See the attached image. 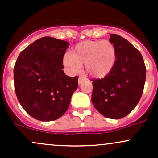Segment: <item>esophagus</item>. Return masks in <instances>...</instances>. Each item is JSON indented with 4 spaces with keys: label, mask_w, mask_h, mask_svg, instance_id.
Listing matches in <instances>:
<instances>
[{
    "label": "esophagus",
    "mask_w": 158,
    "mask_h": 158,
    "mask_svg": "<svg viewBox=\"0 0 158 158\" xmlns=\"http://www.w3.org/2000/svg\"><path fill=\"white\" fill-rule=\"evenodd\" d=\"M84 81H85V79H84V78L82 77H79V79H78V82H79V85H80L81 82H83Z\"/></svg>",
    "instance_id": "34e87169"
}]
</instances>
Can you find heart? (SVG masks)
<instances>
[{
	"mask_svg": "<svg viewBox=\"0 0 158 158\" xmlns=\"http://www.w3.org/2000/svg\"><path fill=\"white\" fill-rule=\"evenodd\" d=\"M117 61V49L108 40L84 41L74 47L71 53L63 56V64L72 73L79 71L85 64L90 77L100 79L112 71Z\"/></svg>",
	"mask_w": 158,
	"mask_h": 158,
	"instance_id": "heart-1",
	"label": "heart"
}]
</instances>
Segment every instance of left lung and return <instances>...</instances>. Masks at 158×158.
<instances>
[{"instance_id":"8db88e82","label":"left lung","mask_w":158,"mask_h":158,"mask_svg":"<svg viewBox=\"0 0 158 158\" xmlns=\"http://www.w3.org/2000/svg\"><path fill=\"white\" fill-rule=\"evenodd\" d=\"M117 49L112 71L102 79H94L91 101L107 118L125 117L139 102L144 89L146 68L140 52L124 38L110 35Z\"/></svg>"}]
</instances>
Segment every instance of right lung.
<instances>
[{"label":"right lung","instance_id":"1","mask_svg":"<svg viewBox=\"0 0 158 158\" xmlns=\"http://www.w3.org/2000/svg\"><path fill=\"white\" fill-rule=\"evenodd\" d=\"M69 43L41 38L20 53L14 66V85L19 102L40 121L60 118L68 110L79 77L65 75L63 56Z\"/></svg>","mask_w":158,"mask_h":158}]
</instances>
